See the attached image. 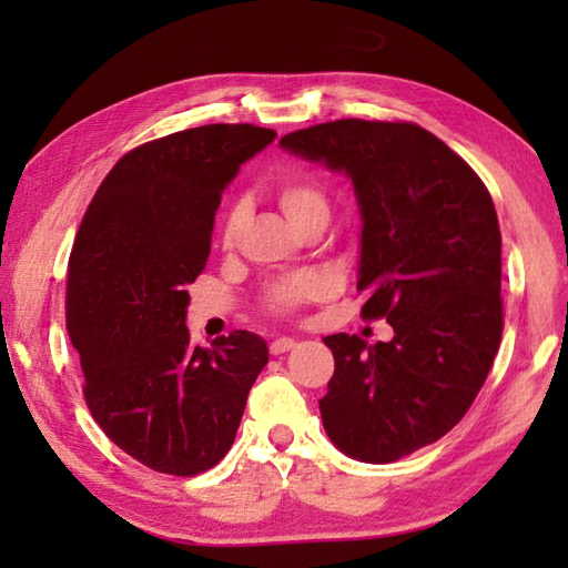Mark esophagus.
I'll return each instance as SVG.
<instances>
[{"label":"esophagus","instance_id":"1","mask_svg":"<svg viewBox=\"0 0 568 568\" xmlns=\"http://www.w3.org/2000/svg\"><path fill=\"white\" fill-rule=\"evenodd\" d=\"M293 345H295V341H293V338H285V335H283V338H275V341L271 343V353H273V355H283V353L291 351Z\"/></svg>","mask_w":568,"mask_h":568}]
</instances>
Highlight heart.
<instances>
[{"label":"heart","instance_id":"b5f03b06","mask_svg":"<svg viewBox=\"0 0 568 568\" xmlns=\"http://www.w3.org/2000/svg\"><path fill=\"white\" fill-rule=\"evenodd\" d=\"M275 203L283 210V215L291 223L303 230L313 223H328L331 217V203L325 190L311 178H285L275 185ZM245 223V207L230 205L223 215V225H220V243L225 247H233L237 243L240 233H243ZM333 285L328 277L321 273H297L283 281L273 283L267 287V305L277 313H293L301 305L325 301L331 295Z\"/></svg>","mask_w":568,"mask_h":568}]
</instances>
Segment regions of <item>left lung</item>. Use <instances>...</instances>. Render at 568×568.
<instances>
[{
  "label": "left lung",
  "instance_id": "8db88e82",
  "mask_svg": "<svg viewBox=\"0 0 568 568\" xmlns=\"http://www.w3.org/2000/svg\"><path fill=\"white\" fill-rule=\"evenodd\" d=\"M281 148L353 182L363 318H386L393 338L325 335L335 373L321 418L345 456L393 464L446 436L494 365L504 331L494 200L446 142L410 122H325Z\"/></svg>",
  "mask_w": 568,
  "mask_h": 568
}]
</instances>
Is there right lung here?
Listing matches in <instances>:
<instances>
[{
	"label": "right lung",
	"instance_id": "right-lung-1",
	"mask_svg": "<svg viewBox=\"0 0 568 568\" xmlns=\"http://www.w3.org/2000/svg\"><path fill=\"white\" fill-rule=\"evenodd\" d=\"M277 138L205 124L140 145L102 180L67 275V333L92 418L152 470L195 476L233 446L267 363L250 331L190 343L185 287L205 271L215 210L240 165Z\"/></svg>",
	"mask_w": 568,
	"mask_h": 568
}]
</instances>
